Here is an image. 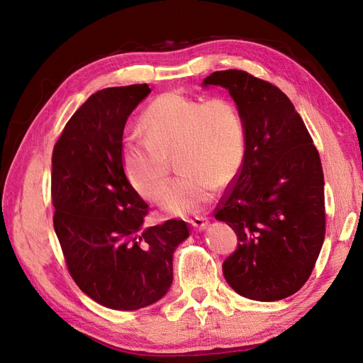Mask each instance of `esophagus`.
Returning a JSON list of instances; mask_svg holds the SVG:
<instances>
[{
	"label": "esophagus",
	"instance_id": "1",
	"mask_svg": "<svg viewBox=\"0 0 363 363\" xmlns=\"http://www.w3.org/2000/svg\"><path fill=\"white\" fill-rule=\"evenodd\" d=\"M191 225L194 227V228H196V230H203L206 225H207V223H208V219L207 218H204V216H195V218H191Z\"/></svg>",
	"mask_w": 363,
	"mask_h": 363
}]
</instances>
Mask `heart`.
Here are the masks:
<instances>
[{
	"mask_svg": "<svg viewBox=\"0 0 363 363\" xmlns=\"http://www.w3.org/2000/svg\"><path fill=\"white\" fill-rule=\"evenodd\" d=\"M145 138H127L121 162L133 188L148 201H159L175 215L200 212L216 186L232 182L245 159V123L227 98L208 101L167 92L140 118ZM176 156L182 174L164 194L169 159Z\"/></svg>",
	"mask_w": 363,
	"mask_h": 363,
	"instance_id": "heart-1",
	"label": "heart"
}]
</instances>
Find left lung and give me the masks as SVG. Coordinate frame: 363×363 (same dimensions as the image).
<instances>
[{
  "label": "left lung",
  "mask_w": 363,
  "mask_h": 363,
  "mask_svg": "<svg viewBox=\"0 0 363 363\" xmlns=\"http://www.w3.org/2000/svg\"><path fill=\"white\" fill-rule=\"evenodd\" d=\"M203 86L225 87L245 123L242 168L215 208L238 236L224 277L250 300H283L311 277L324 242L320 155L277 86L238 69L216 71Z\"/></svg>",
  "instance_id": "8db88e82"
}]
</instances>
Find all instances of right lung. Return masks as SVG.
<instances>
[{
	"label": "right lung",
	"instance_id": "obj_1",
	"mask_svg": "<svg viewBox=\"0 0 363 363\" xmlns=\"http://www.w3.org/2000/svg\"><path fill=\"white\" fill-rule=\"evenodd\" d=\"M151 92L131 84L92 94L52 150L54 230L74 281L108 309L138 311L172 283L175 248L188 224L142 227L148 204L127 180L121 147L127 118Z\"/></svg>",
	"mask_w": 363,
	"mask_h": 363
}]
</instances>
